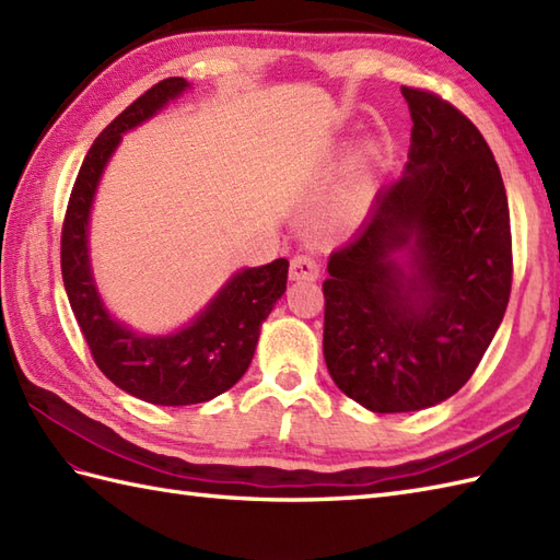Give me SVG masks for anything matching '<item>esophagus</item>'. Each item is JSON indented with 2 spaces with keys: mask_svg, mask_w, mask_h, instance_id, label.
I'll return each instance as SVG.
<instances>
[{
  "mask_svg": "<svg viewBox=\"0 0 560 560\" xmlns=\"http://www.w3.org/2000/svg\"><path fill=\"white\" fill-rule=\"evenodd\" d=\"M319 277V265L313 255H295L291 259V279L293 281H315Z\"/></svg>",
  "mask_w": 560,
  "mask_h": 560,
  "instance_id": "esophagus-1",
  "label": "esophagus"
}]
</instances>
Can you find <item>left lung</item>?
<instances>
[{"instance_id":"left-lung-1","label":"left lung","mask_w":560,"mask_h":560,"mask_svg":"<svg viewBox=\"0 0 560 560\" xmlns=\"http://www.w3.org/2000/svg\"><path fill=\"white\" fill-rule=\"evenodd\" d=\"M401 96L413 122L407 168L329 255L323 283L327 371L375 413L455 395L501 327L513 287L508 197L489 144L438 93L401 86Z\"/></svg>"}]
</instances>
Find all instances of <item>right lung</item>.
<instances>
[{"instance_id": "right-lung-1", "label": "right lung", "mask_w": 560, "mask_h": 560, "mask_svg": "<svg viewBox=\"0 0 560 560\" xmlns=\"http://www.w3.org/2000/svg\"><path fill=\"white\" fill-rule=\"evenodd\" d=\"M187 86L180 77L159 81L103 129L81 163L59 243L69 305L93 361L127 395L161 407H187L231 389L253 361L259 327L287 291L289 279L287 259L237 271L192 325L165 337H141L105 311L89 261L93 195L127 129L149 120Z\"/></svg>"}]
</instances>
